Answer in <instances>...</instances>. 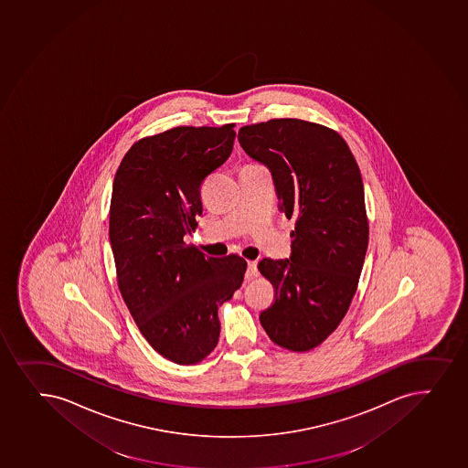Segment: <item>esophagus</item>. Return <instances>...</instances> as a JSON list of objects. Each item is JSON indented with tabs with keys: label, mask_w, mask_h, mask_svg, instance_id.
Listing matches in <instances>:
<instances>
[{
	"label": "esophagus",
	"mask_w": 468,
	"mask_h": 468,
	"mask_svg": "<svg viewBox=\"0 0 468 468\" xmlns=\"http://www.w3.org/2000/svg\"><path fill=\"white\" fill-rule=\"evenodd\" d=\"M257 261H249V263H247L246 279H253V277H257Z\"/></svg>",
	"instance_id": "34e87169"
}]
</instances>
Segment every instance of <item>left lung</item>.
Returning a JSON list of instances; mask_svg holds the SVG:
<instances>
[{
    "label": "left lung",
    "instance_id": "8db88e82",
    "mask_svg": "<svg viewBox=\"0 0 468 468\" xmlns=\"http://www.w3.org/2000/svg\"><path fill=\"white\" fill-rule=\"evenodd\" d=\"M238 140L272 173L279 208L295 219L291 257L258 269L275 300L260 322L277 346L308 352L336 330L356 292L367 252L363 177L337 132L282 118L244 126Z\"/></svg>",
    "mask_w": 468,
    "mask_h": 468
}]
</instances>
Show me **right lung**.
Returning <instances> with one entry per match:
<instances>
[{
	"label": "right lung",
	"mask_w": 468,
	"mask_h": 468,
	"mask_svg": "<svg viewBox=\"0 0 468 468\" xmlns=\"http://www.w3.org/2000/svg\"><path fill=\"white\" fill-rule=\"evenodd\" d=\"M233 126H180L143 138L113 179L109 238L118 288L154 350L182 366L213 352L218 308L247 269L238 255L205 257L184 239L202 215L200 185L231 154Z\"/></svg>",
	"instance_id": "1"
}]
</instances>
